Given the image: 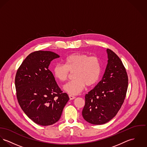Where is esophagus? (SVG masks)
<instances>
[{"label":"esophagus","mask_w":147,"mask_h":147,"mask_svg":"<svg viewBox=\"0 0 147 147\" xmlns=\"http://www.w3.org/2000/svg\"><path fill=\"white\" fill-rule=\"evenodd\" d=\"M69 99L70 100H73L75 98V96H74V95H69Z\"/></svg>","instance_id":"esophagus-1"}]
</instances>
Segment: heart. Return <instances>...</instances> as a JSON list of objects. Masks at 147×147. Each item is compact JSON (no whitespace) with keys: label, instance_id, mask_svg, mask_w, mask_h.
Returning a JSON list of instances; mask_svg holds the SVG:
<instances>
[{"label":"heart","instance_id":"obj_1","mask_svg":"<svg viewBox=\"0 0 147 147\" xmlns=\"http://www.w3.org/2000/svg\"><path fill=\"white\" fill-rule=\"evenodd\" d=\"M54 76L59 81L67 80L74 72V79L65 84L63 90L69 94L77 95L84 89L85 85H95L101 75V63L97 57L86 54L74 53L69 55L65 61V65L57 63L53 69Z\"/></svg>","mask_w":147,"mask_h":147}]
</instances>
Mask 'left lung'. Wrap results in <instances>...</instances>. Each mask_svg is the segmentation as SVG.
<instances>
[{
    "label": "left lung",
    "instance_id": "obj_1",
    "mask_svg": "<svg viewBox=\"0 0 147 147\" xmlns=\"http://www.w3.org/2000/svg\"><path fill=\"white\" fill-rule=\"evenodd\" d=\"M108 63L102 80L85 95L82 115L84 120L93 125H102L117 113L126 96L128 77L120 58L107 49Z\"/></svg>",
    "mask_w": 147,
    "mask_h": 147
}]
</instances>
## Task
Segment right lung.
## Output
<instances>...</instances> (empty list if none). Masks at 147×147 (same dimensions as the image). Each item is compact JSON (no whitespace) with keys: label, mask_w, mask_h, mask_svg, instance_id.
<instances>
[{"label":"right lung","mask_w":147,"mask_h":147,"mask_svg":"<svg viewBox=\"0 0 147 147\" xmlns=\"http://www.w3.org/2000/svg\"><path fill=\"white\" fill-rule=\"evenodd\" d=\"M59 57L51 51L31 53L18 69L15 78L20 107L29 119L42 126L51 125L59 120L69 100L48 68L51 62Z\"/></svg>","instance_id":"add662e5"}]
</instances>
